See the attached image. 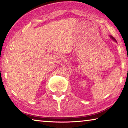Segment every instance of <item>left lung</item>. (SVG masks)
<instances>
[{
  "instance_id": "left-lung-1",
  "label": "left lung",
  "mask_w": 128,
  "mask_h": 128,
  "mask_svg": "<svg viewBox=\"0 0 128 128\" xmlns=\"http://www.w3.org/2000/svg\"><path fill=\"white\" fill-rule=\"evenodd\" d=\"M110 37H111V38H112V40H114V41H116V40H115V39H114V37H113V36H110Z\"/></svg>"
}]
</instances>
